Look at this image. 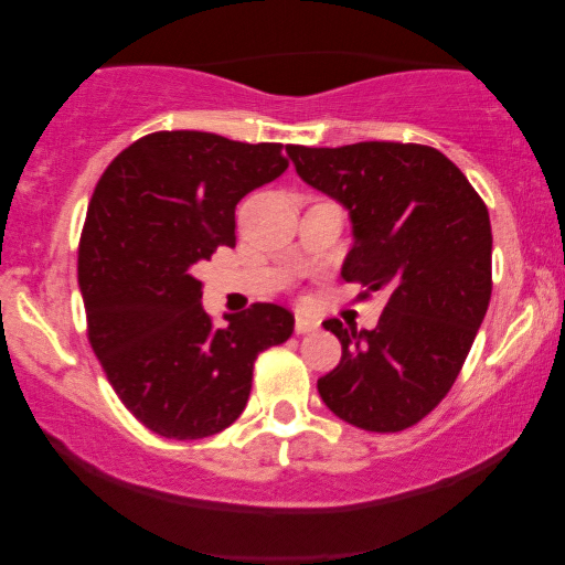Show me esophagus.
I'll use <instances>...</instances> for the list:
<instances>
[{
    "label": "esophagus",
    "instance_id": "esophagus-1",
    "mask_svg": "<svg viewBox=\"0 0 565 565\" xmlns=\"http://www.w3.org/2000/svg\"><path fill=\"white\" fill-rule=\"evenodd\" d=\"M316 329H319V321H316L313 316H306V313L296 316V331H298V334H308V331H316Z\"/></svg>",
    "mask_w": 565,
    "mask_h": 565
}]
</instances>
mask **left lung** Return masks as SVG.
<instances>
[{"mask_svg":"<svg viewBox=\"0 0 565 565\" xmlns=\"http://www.w3.org/2000/svg\"><path fill=\"white\" fill-rule=\"evenodd\" d=\"M300 180L350 211L342 265L362 298L383 292L375 329L323 321L342 342L319 393L367 431L422 422L452 388L491 300V221L466 174L422 143L288 146Z\"/></svg>","mask_w":565,"mask_h":565,"instance_id":"1","label":"left lung"}]
</instances>
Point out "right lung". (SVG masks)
Listing matches in <instances>:
<instances>
[{"label": "right lung", "instance_id": "obj_1", "mask_svg": "<svg viewBox=\"0 0 565 565\" xmlns=\"http://www.w3.org/2000/svg\"><path fill=\"white\" fill-rule=\"evenodd\" d=\"M288 169L280 143L159 130L110 161L79 242L87 334L107 381L143 427L169 439L238 419L254 360L290 339L288 308L254 303L213 327L200 262L236 244V203Z\"/></svg>", "mask_w": 565, "mask_h": 565}]
</instances>
